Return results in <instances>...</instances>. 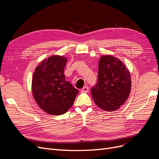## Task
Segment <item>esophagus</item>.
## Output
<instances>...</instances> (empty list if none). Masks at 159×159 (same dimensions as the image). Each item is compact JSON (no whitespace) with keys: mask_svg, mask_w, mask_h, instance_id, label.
I'll return each mask as SVG.
<instances>
[{"mask_svg":"<svg viewBox=\"0 0 159 159\" xmlns=\"http://www.w3.org/2000/svg\"><path fill=\"white\" fill-rule=\"evenodd\" d=\"M81 92L83 93H88L89 91V87H88V86H85V87H84L82 89H81Z\"/></svg>","mask_w":159,"mask_h":159,"instance_id":"esophagus-1","label":"esophagus"}]
</instances>
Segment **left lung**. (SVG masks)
<instances>
[{"instance_id": "obj_1", "label": "left lung", "mask_w": 159, "mask_h": 159, "mask_svg": "<svg viewBox=\"0 0 159 159\" xmlns=\"http://www.w3.org/2000/svg\"><path fill=\"white\" fill-rule=\"evenodd\" d=\"M98 67V81L91 93L99 107L113 111L127 99L131 92V75L123 62L112 56H102Z\"/></svg>"}]
</instances>
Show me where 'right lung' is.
<instances>
[{"mask_svg":"<svg viewBox=\"0 0 159 159\" xmlns=\"http://www.w3.org/2000/svg\"><path fill=\"white\" fill-rule=\"evenodd\" d=\"M66 62L64 57L50 56L36 67L33 74V97L39 107L50 115L66 113L79 92L66 81L64 73Z\"/></svg>","mask_w":159,"mask_h":159,"instance_id":"add662e5","label":"right lung"}]
</instances>
